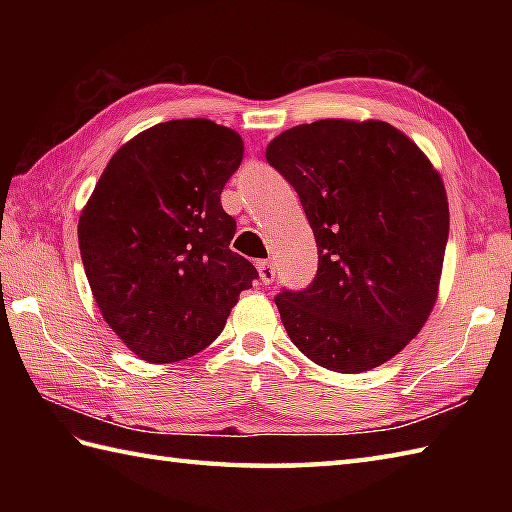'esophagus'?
<instances>
[{
    "label": "esophagus",
    "mask_w": 512,
    "mask_h": 512,
    "mask_svg": "<svg viewBox=\"0 0 512 512\" xmlns=\"http://www.w3.org/2000/svg\"><path fill=\"white\" fill-rule=\"evenodd\" d=\"M257 270H259V279H262V284H273L275 281V264L268 262V259H262V262H257Z\"/></svg>",
    "instance_id": "obj_1"
}]
</instances>
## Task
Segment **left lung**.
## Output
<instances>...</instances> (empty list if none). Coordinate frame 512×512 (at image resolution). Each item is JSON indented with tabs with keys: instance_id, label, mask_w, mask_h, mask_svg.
Instances as JSON below:
<instances>
[{
	"instance_id": "left-lung-1",
	"label": "left lung",
	"mask_w": 512,
	"mask_h": 512,
	"mask_svg": "<svg viewBox=\"0 0 512 512\" xmlns=\"http://www.w3.org/2000/svg\"><path fill=\"white\" fill-rule=\"evenodd\" d=\"M266 160L299 193L319 248L312 284L275 297L290 341L339 374L387 363L438 299L449 239L440 173L394 125L345 118L286 129Z\"/></svg>"
}]
</instances>
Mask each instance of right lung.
I'll use <instances>...</instances> for the list:
<instances>
[{
	"instance_id": "1",
	"label": "right lung",
	"mask_w": 512,
	"mask_h": 512,
	"mask_svg": "<svg viewBox=\"0 0 512 512\" xmlns=\"http://www.w3.org/2000/svg\"><path fill=\"white\" fill-rule=\"evenodd\" d=\"M244 156L206 118L158 123L116 151L79 217L85 275L103 319L147 363L202 352L257 268L233 253L220 195Z\"/></svg>"
}]
</instances>
